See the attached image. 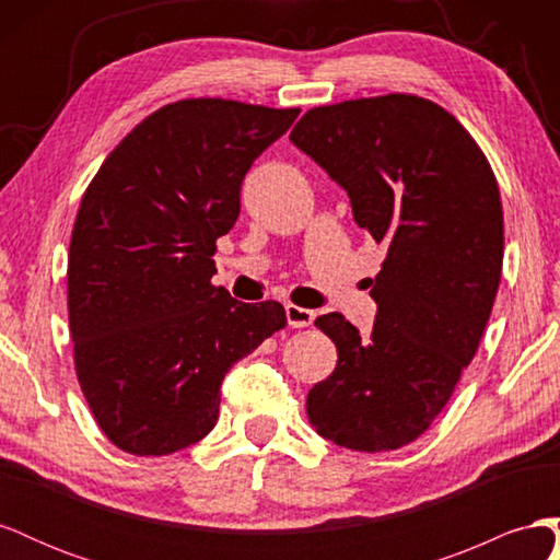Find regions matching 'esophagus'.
I'll list each match as a JSON object with an SVG mask.
<instances>
[{
    "label": "esophagus",
    "instance_id": "esophagus-1",
    "mask_svg": "<svg viewBox=\"0 0 560 560\" xmlns=\"http://www.w3.org/2000/svg\"><path fill=\"white\" fill-rule=\"evenodd\" d=\"M284 313H287V322H290V327H294V329L311 327L313 319H315V313H313V311L294 306V303H290V306L284 308Z\"/></svg>",
    "mask_w": 560,
    "mask_h": 560
}]
</instances>
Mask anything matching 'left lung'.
Returning <instances> with one entry per match:
<instances>
[{
	"instance_id": "1",
	"label": "left lung",
	"mask_w": 560,
	"mask_h": 560,
	"mask_svg": "<svg viewBox=\"0 0 560 560\" xmlns=\"http://www.w3.org/2000/svg\"><path fill=\"white\" fill-rule=\"evenodd\" d=\"M290 140L387 247L371 336L341 313L315 319L338 360L308 393V420L350 451L401 448L442 413L493 311L504 254L495 173L453 114L409 93L313 107Z\"/></svg>"
}]
</instances>
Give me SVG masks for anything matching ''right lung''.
I'll list each match as a JSON object with an SVG mask.
<instances>
[{
	"mask_svg": "<svg viewBox=\"0 0 560 560\" xmlns=\"http://www.w3.org/2000/svg\"><path fill=\"white\" fill-rule=\"evenodd\" d=\"M299 107L171 103L135 126L81 198L67 259L74 369L114 446L149 457L200 442L229 369L287 327L278 301L214 287L241 184Z\"/></svg>",
	"mask_w": 560,
	"mask_h": 560,
	"instance_id": "add662e5",
	"label": "right lung"
}]
</instances>
